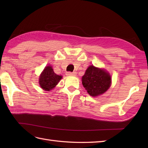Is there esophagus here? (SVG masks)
Returning <instances> with one entry per match:
<instances>
[{
  "label": "esophagus",
  "mask_w": 148,
  "mask_h": 148,
  "mask_svg": "<svg viewBox=\"0 0 148 148\" xmlns=\"http://www.w3.org/2000/svg\"><path fill=\"white\" fill-rule=\"evenodd\" d=\"M77 73L76 72H67V76H76Z\"/></svg>",
  "instance_id": "34e87169"
}]
</instances>
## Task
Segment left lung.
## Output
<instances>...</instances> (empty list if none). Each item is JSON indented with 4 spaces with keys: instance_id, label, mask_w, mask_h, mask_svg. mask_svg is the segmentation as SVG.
Here are the masks:
<instances>
[{
    "instance_id": "left-lung-1",
    "label": "left lung",
    "mask_w": 148,
    "mask_h": 148,
    "mask_svg": "<svg viewBox=\"0 0 148 148\" xmlns=\"http://www.w3.org/2000/svg\"><path fill=\"white\" fill-rule=\"evenodd\" d=\"M82 83L90 95L97 97L109 88L111 77L109 72L103 69L90 65L82 77Z\"/></svg>"
}]
</instances>
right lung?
Here are the masks:
<instances>
[{"mask_svg": "<svg viewBox=\"0 0 148 148\" xmlns=\"http://www.w3.org/2000/svg\"><path fill=\"white\" fill-rule=\"evenodd\" d=\"M62 78V76L55 74L51 66H47L40 74L39 83L40 86L45 91H50L57 85Z\"/></svg>", "mask_w": 148, "mask_h": 148, "instance_id": "1", "label": "right lung"}]
</instances>
